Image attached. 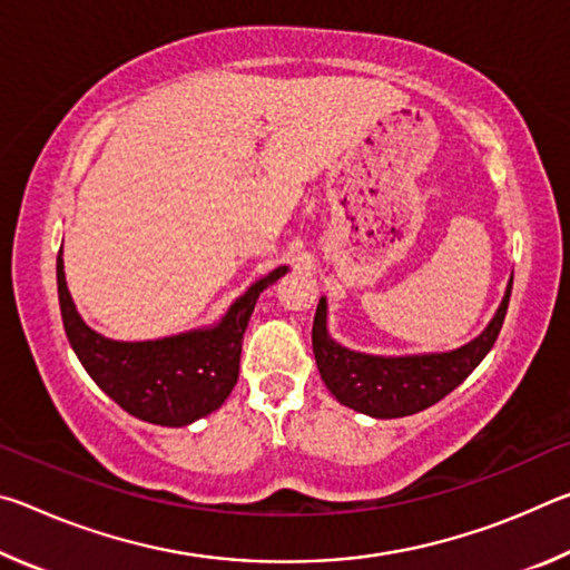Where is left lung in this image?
Masks as SVG:
<instances>
[{
    "label": "left lung",
    "instance_id": "obj_1",
    "mask_svg": "<svg viewBox=\"0 0 570 570\" xmlns=\"http://www.w3.org/2000/svg\"><path fill=\"white\" fill-rule=\"evenodd\" d=\"M510 288H513V276L495 316L472 342L450 352L400 356L354 352L332 340L326 330V296H322L314 314L312 344L326 390L344 407L377 420L407 417L432 407L465 382L468 374L493 350L500 326L505 322Z\"/></svg>",
    "mask_w": 570,
    "mask_h": 570
}]
</instances>
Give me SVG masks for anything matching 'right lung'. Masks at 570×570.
I'll use <instances>...</instances> for the list:
<instances>
[{
    "mask_svg": "<svg viewBox=\"0 0 570 570\" xmlns=\"http://www.w3.org/2000/svg\"><path fill=\"white\" fill-rule=\"evenodd\" d=\"M286 272L288 266H278L250 284L220 322L146 342L108 340L82 322L65 282L62 248L57 256V294L67 340L92 382L132 417L186 428L226 402L238 380L240 342L256 298Z\"/></svg>",
    "mask_w": 570,
    "mask_h": 570,
    "instance_id": "1",
    "label": "right lung"
}]
</instances>
